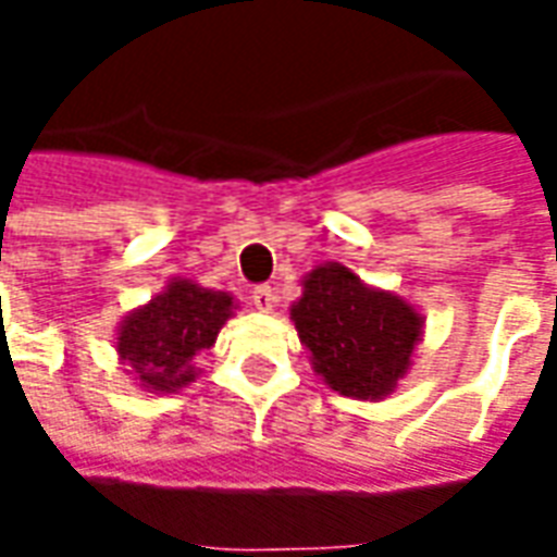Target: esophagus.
<instances>
[{
  "label": "esophagus",
  "mask_w": 557,
  "mask_h": 557,
  "mask_svg": "<svg viewBox=\"0 0 557 557\" xmlns=\"http://www.w3.org/2000/svg\"><path fill=\"white\" fill-rule=\"evenodd\" d=\"M250 301H253V307L259 313H271L274 304H277V295H274L271 286H256V289L250 292Z\"/></svg>",
  "instance_id": "esophagus-1"
}]
</instances>
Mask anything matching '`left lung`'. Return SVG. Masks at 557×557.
<instances>
[{
  "label": "left lung",
  "instance_id": "1",
  "mask_svg": "<svg viewBox=\"0 0 557 557\" xmlns=\"http://www.w3.org/2000/svg\"><path fill=\"white\" fill-rule=\"evenodd\" d=\"M315 373L343 397L382 399L409 370L420 315L397 295L367 289L349 268H315L292 307Z\"/></svg>",
  "mask_w": 557,
  "mask_h": 557
}]
</instances>
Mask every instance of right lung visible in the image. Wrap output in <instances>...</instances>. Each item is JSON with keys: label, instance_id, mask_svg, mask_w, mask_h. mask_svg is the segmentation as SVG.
I'll return each instance as SVG.
<instances>
[{"label": "right lung", "instance_id": "obj_1", "mask_svg": "<svg viewBox=\"0 0 557 557\" xmlns=\"http://www.w3.org/2000/svg\"><path fill=\"white\" fill-rule=\"evenodd\" d=\"M230 315L232 298L226 292L172 280L163 295L122 322L119 355L143 385L170 394L194 382V358L214 346Z\"/></svg>", "mask_w": 557, "mask_h": 557}]
</instances>
